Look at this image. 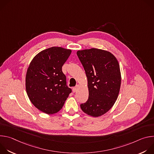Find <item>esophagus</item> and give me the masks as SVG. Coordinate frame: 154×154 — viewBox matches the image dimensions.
Instances as JSON below:
<instances>
[{
    "label": "esophagus",
    "instance_id": "34e87169",
    "mask_svg": "<svg viewBox=\"0 0 154 154\" xmlns=\"http://www.w3.org/2000/svg\"><path fill=\"white\" fill-rule=\"evenodd\" d=\"M78 88H79V86H76V87L73 88H72V91H73V93H75V92H77V90H78Z\"/></svg>",
    "mask_w": 154,
    "mask_h": 154
}]
</instances>
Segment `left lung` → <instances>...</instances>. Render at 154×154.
Listing matches in <instances>:
<instances>
[{
	"mask_svg": "<svg viewBox=\"0 0 154 154\" xmlns=\"http://www.w3.org/2000/svg\"><path fill=\"white\" fill-rule=\"evenodd\" d=\"M77 55L85 69L89 91L88 99L80 108L91 116H100L118 98L121 82L119 63L112 53L96 48L78 51Z\"/></svg>",
	"mask_w": 154,
	"mask_h": 154,
	"instance_id": "left-lung-1",
	"label": "left lung"
}]
</instances>
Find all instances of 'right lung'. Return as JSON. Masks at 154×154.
I'll list each match as a JSON object with an SVG mask.
<instances>
[{
    "label": "right lung",
    "instance_id": "add662e5",
    "mask_svg": "<svg viewBox=\"0 0 154 154\" xmlns=\"http://www.w3.org/2000/svg\"><path fill=\"white\" fill-rule=\"evenodd\" d=\"M71 50L52 47L38 53L30 62L26 77V88L33 105L48 115L62 108L72 90L66 85L62 66Z\"/></svg>",
    "mask_w": 154,
    "mask_h": 154
}]
</instances>
